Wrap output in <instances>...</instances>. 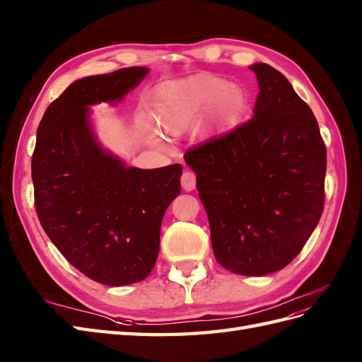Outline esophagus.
<instances>
[{
    "label": "esophagus",
    "mask_w": 362,
    "mask_h": 362,
    "mask_svg": "<svg viewBox=\"0 0 362 362\" xmlns=\"http://www.w3.org/2000/svg\"><path fill=\"white\" fill-rule=\"evenodd\" d=\"M181 186L186 192H192L197 186V175L193 172H184L181 176Z\"/></svg>",
    "instance_id": "1"
}]
</instances>
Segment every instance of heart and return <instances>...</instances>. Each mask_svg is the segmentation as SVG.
<instances>
[{
  "instance_id": "b5f03b06",
  "label": "heart",
  "mask_w": 362,
  "mask_h": 362,
  "mask_svg": "<svg viewBox=\"0 0 362 362\" xmlns=\"http://www.w3.org/2000/svg\"><path fill=\"white\" fill-rule=\"evenodd\" d=\"M247 109L249 93L241 84L216 75H198L164 87L153 104V117L165 134L181 135L204 117L210 130H226ZM147 135L155 144H161L152 129H147Z\"/></svg>"
}]
</instances>
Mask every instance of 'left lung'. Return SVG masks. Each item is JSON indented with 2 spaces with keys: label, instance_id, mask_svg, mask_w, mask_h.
Instances as JSON below:
<instances>
[{
  "label": "left lung",
  "instance_id": "1",
  "mask_svg": "<svg viewBox=\"0 0 362 362\" xmlns=\"http://www.w3.org/2000/svg\"><path fill=\"white\" fill-rule=\"evenodd\" d=\"M259 93L253 117L184 156L197 173L216 261L264 276L303 250L324 209L327 152L310 107L287 78L252 64Z\"/></svg>",
  "mask_w": 362,
  "mask_h": 362
}]
</instances>
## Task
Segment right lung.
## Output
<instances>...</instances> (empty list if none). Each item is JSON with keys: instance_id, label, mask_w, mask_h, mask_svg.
I'll return each instance as SVG.
<instances>
[{"instance_id": "add662e5", "label": "right lung", "mask_w": 362, "mask_h": 362, "mask_svg": "<svg viewBox=\"0 0 362 362\" xmlns=\"http://www.w3.org/2000/svg\"><path fill=\"white\" fill-rule=\"evenodd\" d=\"M147 74V67H127L76 79L44 113L32 156L44 232L75 269L105 286L147 278L164 211L181 192V164L127 167L92 129L90 105L117 104Z\"/></svg>"}]
</instances>
